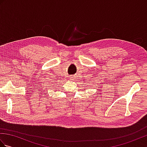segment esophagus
Instances as JSON below:
<instances>
[{
    "label": "esophagus",
    "instance_id": "34e87169",
    "mask_svg": "<svg viewBox=\"0 0 147 147\" xmlns=\"http://www.w3.org/2000/svg\"><path fill=\"white\" fill-rule=\"evenodd\" d=\"M70 78H71V80H74V78H74V75H71V76H70Z\"/></svg>",
    "mask_w": 147,
    "mask_h": 147
}]
</instances>
